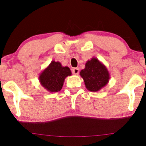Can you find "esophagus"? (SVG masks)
I'll return each mask as SVG.
<instances>
[{
	"label": "esophagus",
	"instance_id": "esophagus-1",
	"mask_svg": "<svg viewBox=\"0 0 146 146\" xmlns=\"http://www.w3.org/2000/svg\"><path fill=\"white\" fill-rule=\"evenodd\" d=\"M79 72H80V69H79V68H73V69H72V73H73L74 75H78Z\"/></svg>",
	"mask_w": 146,
	"mask_h": 146
}]
</instances>
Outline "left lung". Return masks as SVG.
<instances>
[{
    "mask_svg": "<svg viewBox=\"0 0 146 146\" xmlns=\"http://www.w3.org/2000/svg\"><path fill=\"white\" fill-rule=\"evenodd\" d=\"M85 86L90 92H98L109 82L110 75L106 66L97 58H92L85 64V68L81 70Z\"/></svg>",
    "mask_w": 146,
    "mask_h": 146,
    "instance_id": "8db88e82",
    "label": "left lung"
}]
</instances>
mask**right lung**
<instances>
[{"instance_id": "obj_1", "label": "right lung", "mask_w": 146, "mask_h": 146, "mask_svg": "<svg viewBox=\"0 0 146 146\" xmlns=\"http://www.w3.org/2000/svg\"><path fill=\"white\" fill-rule=\"evenodd\" d=\"M68 66H63L60 62L54 60L39 74L40 84L49 93H56L62 88L65 78L71 75Z\"/></svg>"}]
</instances>
